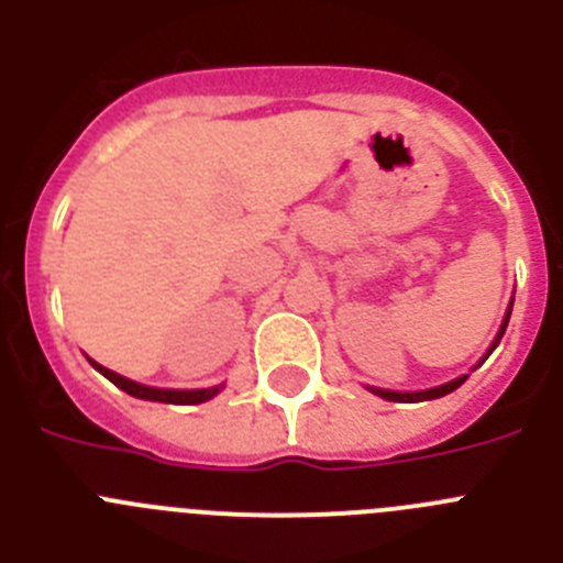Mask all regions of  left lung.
Returning a JSON list of instances; mask_svg holds the SVG:
<instances>
[{"label":"left lung","instance_id":"8db88e82","mask_svg":"<svg viewBox=\"0 0 563 563\" xmlns=\"http://www.w3.org/2000/svg\"><path fill=\"white\" fill-rule=\"evenodd\" d=\"M507 321H510V310H507L505 324H501V330H499V335H496V341H494V346H490V352L496 350V343H499L501 335H505ZM490 352H487V355H490ZM487 355H485V357H487ZM465 380H467V375H465V377H456V380L445 383V386H437V389H426V391H386V389H372V391H375V395H380V397H386V400H395V402H420V400H434V397L451 395V391L460 389V386H462V383H465Z\"/></svg>","mask_w":563,"mask_h":563}]
</instances>
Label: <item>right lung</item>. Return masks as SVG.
<instances>
[{"mask_svg": "<svg viewBox=\"0 0 563 563\" xmlns=\"http://www.w3.org/2000/svg\"><path fill=\"white\" fill-rule=\"evenodd\" d=\"M92 366H96L98 372H101L103 377H109V380L118 386V389H123L126 395L132 397H141V400H154V402H177V406H194V402H206L211 400L217 391L222 389V386H213V389H191V391H174V389H152V386H141V383L129 380V377H121L118 372L107 369V366H101V363L89 361Z\"/></svg>", "mask_w": 563, "mask_h": 563, "instance_id": "right-lung-1", "label": "right lung"}]
</instances>
